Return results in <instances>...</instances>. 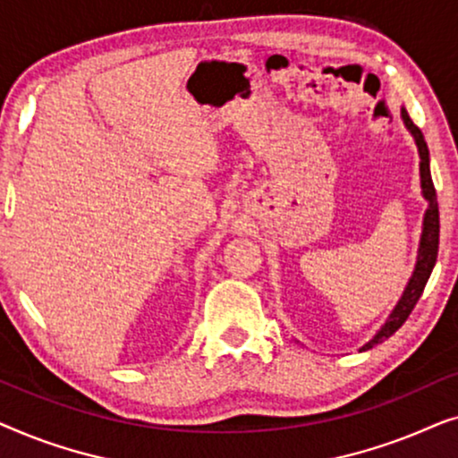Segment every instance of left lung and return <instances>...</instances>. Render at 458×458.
<instances>
[{
	"label": "left lung",
	"mask_w": 458,
	"mask_h": 458,
	"mask_svg": "<svg viewBox=\"0 0 458 458\" xmlns=\"http://www.w3.org/2000/svg\"><path fill=\"white\" fill-rule=\"evenodd\" d=\"M400 116H403L404 127L409 129V133L415 140V146L419 149V177H421V193L428 202V210L423 215V227H421V240H419V250H417V262H415V271H412L409 284H406L403 296L394 306L390 317L386 318V323L381 325L371 340L367 344H362L360 352L365 350L377 346L384 340H387L392 334L403 327V323L409 318L411 310L415 309L417 300L421 298L423 287L428 284L431 271H434L436 259H437V243H440V212H437V198H436V190H434V181H431V173H429V149L428 143H425V137L421 133V129L417 127L415 123L411 121L409 112L406 108H400Z\"/></svg>",
	"instance_id": "left-lung-1"
}]
</instances>
